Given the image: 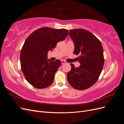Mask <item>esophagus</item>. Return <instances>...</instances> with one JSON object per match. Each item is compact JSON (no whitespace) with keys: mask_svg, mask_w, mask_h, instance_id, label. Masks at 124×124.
<instances>
[{"mask_svg":"<svg viewBox=\"0 0 124 124\" xmlns=\"http://www.w3.org/2000/svg\"><path fill=\"white\" fill-rule=\"evenodd\" d=\"M61 62H62V65L65 64V63H66V62L65 61H62Z\"/></svg>","mask_w":124,"mask_h":124,"instance_id":"1","label":"esophagus"}]
</instances>
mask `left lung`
I'll return each mask as SVG.
<instances>
[{"mask_svg":"<svg viewBox=\"0 0 124 124\" xmlns=\"http://www.w3.org/2000/svg\"><path fill=\"white\" fill-rule=\"evenodd\" d=\"M69 35L74 45V54L80 56L79 67L70 63L67 80L74 88L84 90L98 80L104 65L103 50L100 40L92 32L83 29H71Z\"/></svg>","mask_w":124,"mask_h":124,"instance_id":"left-lung-1","label":"left lung"}]
</instances>
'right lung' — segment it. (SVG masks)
Here are the masks:
<instances>
[{
	"label": "right lung",
	"instance_id": "1",
	"mask_svg": "<svg viewBox=\"0 0 124 124\" xmlns=\"http://www.w3.org/2000/svg\"><path fill=\"white\" fill-rule=\"evenodd\" d=\"M69 31L42 27L36 30L25 40L20 54L21 69L26 80L37 88L50 86L56 71L61 65L59 59H47V53L53 51L57 43L64 40Z\"/></svg>",
	"mask_w": 124,
	"mask_h": 124
}]
</instances>
